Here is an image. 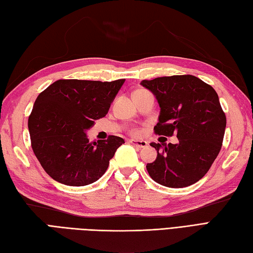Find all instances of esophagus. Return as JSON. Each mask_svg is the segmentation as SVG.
I'll list each match as a JSON object with an SVG mask.
<instances>
[{
    "label": "esophagus",
    "mask_w": 253,
    "mask_h": 253,
    "mask_svg": "<svg viewBox=\"0 0 253 253\" xmlns=\"http://www.w3.org/2000/svg\"><path fill=\"white\" fill-rule=\"evenodd\" d=\"M130 143L133 147H136L138 149H142V148L148 147V142L144 140H130Z\"/></svg>",
    "instance_id": "obj_1"
}]
</instances>
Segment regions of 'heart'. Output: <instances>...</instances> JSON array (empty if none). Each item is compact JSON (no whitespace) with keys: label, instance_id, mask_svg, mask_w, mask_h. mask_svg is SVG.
Returning <instances> with one entry per match:
<instances>
[{"label":"heart","instance_id":"obj_1","mask_svg":"<svg viewBox=\"0 0 253 253\" xmlns=\"http://www.w3.org/2000/svg\"><path fill=\"white\" fill-rule=\"evenodd\" d=\"M132 133H133V135H138L139 131H138V130H133V131H132Z\"/></svg>","mask_w":253,"mask_h":253}]
</instances>
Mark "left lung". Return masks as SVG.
I'll return each instance as SVG.
<instances>
[{
	"label": "left lung",
	"mask_w": 253,
	"mask_h": 253,
	"mask_svg": "<svg viewBox=\"0 0 253 253\" xmlns=\"http://www.w3.org/2000/svg\"><path fill=\"white\" fill-rule=\"evenodd\" d=\"M141 84L155 95L161 109L155 133H176L179 140L163 146L150 143L158 151L154 162L147 164L150 177L169 188L195 184L208 173L222 148L226 116L216 91L192 75L142 80Z\"/></svg>",
	"instance_id": "8db88e82"
}]
</instances>
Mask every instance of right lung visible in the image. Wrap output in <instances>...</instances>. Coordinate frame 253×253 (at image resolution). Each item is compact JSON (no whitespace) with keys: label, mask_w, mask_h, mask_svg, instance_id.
I'll list each match as a JSON object with an SVG mask.
<instances>
[{"label":"right lung","mask_w":253,"mask_h":253,"mask_svg":"<svg viewBox=\"0 0 253 253\" xmlns=\"http://www.w3.org/2000/svg\"><path fill=\"white\" fill-rule=\"evenodd\" d=\"M125 79L114 82L60 79L38 95L28 128L31 147L47 175L67 186L98 180L124 139L89 142L87 131L104 117Z\"/></svg>","instance_id":"1"}]
</instances>
